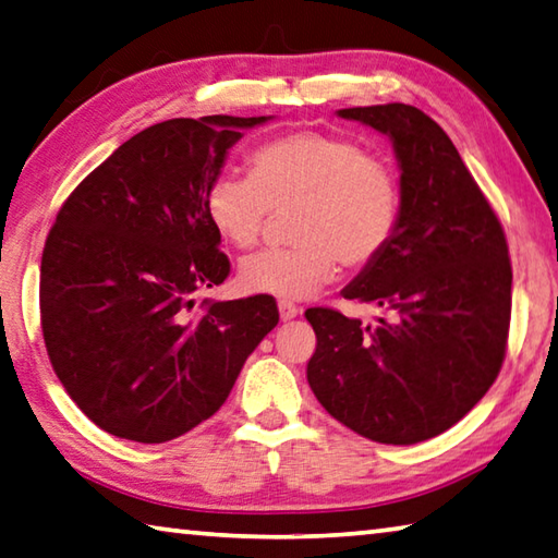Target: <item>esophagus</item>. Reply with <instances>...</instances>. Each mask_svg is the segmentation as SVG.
Segmentation results:
<instances>
[{"instance_id": "34e87169", "label": "esophagus", "mask_w": 558, "mask_h": 558, "mask_svg": "<svg viewBox=\"0 0 558 558\" xmlns=\"http://www.w3.org/2000/svg\"><path fill=\"white\" fill-rule=\"evenodd\" d=\"M299 313H301V308L296 306V303H291V301H279V315H281V320H291V318H296Z\"/></svg>"}]
</instances>
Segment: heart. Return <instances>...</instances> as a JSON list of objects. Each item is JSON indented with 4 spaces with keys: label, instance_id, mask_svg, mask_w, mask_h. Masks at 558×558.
<instances>
[{
    "label": "heart",
    "instance_id": "1",
    "mask_svg": "<svg viewBox=\"0 0 558 558\" xmlns=\"http://www.w3.org/2000/svg\"><path fill=\"white\" fill-rule=\"evenodd\" d=\"M206 216L238 250L257 245L271 214L291 211L293 245L240 262L247 293L303 299L338 265L364 269L384 255L401 220V182L384 157L340 133L293 131L250 155V174L223 172L206 189Z\"/></svg>",
    "mask_w": 558,
    "mask_h": 558
}]
</instances>
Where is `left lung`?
Instances as JSON below:
<instances>
[{"mask_svg":"<svg viewBox=\"0 0 558 558\" xmlns=\"http://www.w3.org/2000/svg\"><path fill=\"white\" fill-rule=\"evenodd\" d=\"M386 133L401 165L391 245L342 293L376 325L308 308V384L328 413L381 445H415L474 408L506 360L512 267L500 220L439 125L408 104L340 109Z\"/></svg>","mask_w":558,"mask_h":558,"instance_id":"8db88e82","label":"left lung"}]
</instances>
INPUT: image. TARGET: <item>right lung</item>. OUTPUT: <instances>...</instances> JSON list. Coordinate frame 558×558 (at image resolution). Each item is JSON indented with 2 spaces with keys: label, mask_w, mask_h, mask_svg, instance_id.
<instances>
[{
  "label": "right lung",
  "mask_w": 558,
  "mask_h": 558,
  "mask_svg": "<svg viewBox=\"0 0 558 558\" xmlns=\"http://www.w3.org/2000/svg\"><path fill=\"white\" fill-rule=\"evenodd\" d=\"M267 116L170 119L133 135L60 206L40 259V328L52 372L109 435L174 439L226 403L277 301L202 303L230 262L206 189L230 145Z\"/></svg>",
  "instance_id": "add662e5"
}]
</instances>
